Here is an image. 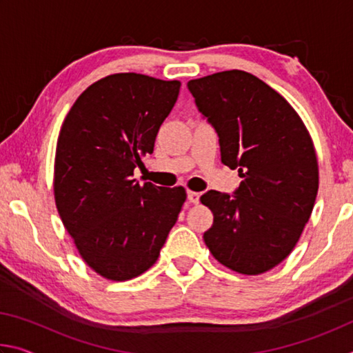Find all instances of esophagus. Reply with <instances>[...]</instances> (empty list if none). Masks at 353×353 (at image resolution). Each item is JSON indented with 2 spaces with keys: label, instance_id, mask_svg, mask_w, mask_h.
Segmentation results:
<instances>
[{
  "label": "esophagus",
  "instance_id": "1",
  "mask_svg": "<svg viewBox=\"0 0 353 353\" xmlns=\"http://www.w3.org/2000/svg\"><path fill=\"white\" fill-rule=\"evenodd\" d=\"M187 198L191 204H198L201 196H199V193H196V191H187Z\"/></svg>",
  "mask_w": 353,
  "mask_h": 353
}]
</instances>
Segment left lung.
<instances>
[{"instance_id":"8db88e82","label":"left lung","mask_w":353,"mask_h":353,"mask_svg":"<svg viewBox=\"0 0 353 353\" xmlns=\"http://www.w3.org/2000/svg\"><path fill=\"white\" fill-rule=\"evenodd\" d=\"M188 90L216 130L221 162L243 177L234 194L201 196L213 213L207 248L235 272L270 271L291 254L313 212L319 171L312 137L288 101L246 71L193 79Z\"/></svg>"}]
</instances>
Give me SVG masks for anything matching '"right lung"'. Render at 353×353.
I'll return each mask as SVG.
<instances>
[{
	"label": "right lung",
	"mask_w": 353,
	"mask_h": 353,
	"mask_svg": "<svg viewBox=\"0 0 353 353\" xmlns=\"http://www.w3.org/2000/svg\"><path fill=\"white\" fill-rule=\"evenodd\" d=\"M181 82L105 76L71 107L57 139L54 199L77 250L99 276L124 282L160 255L187 199L183 187L132 177L174 107Z\"/></svg>",
	"instance_id": "1"
}]
</instances>
